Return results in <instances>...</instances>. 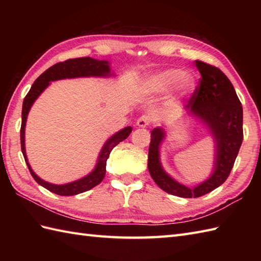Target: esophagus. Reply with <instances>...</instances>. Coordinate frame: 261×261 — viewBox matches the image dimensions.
Masks as SVG:
<instances>
[{
  "instance_id": "34e87169",
  "label": "esophagus",
  "mask_w": 261,
  "mask_h": 261,
  "mask_svg": "<svg viewBox=\"0 0 261 261\" xmlns=\"http://www.w3.org/2000/svg\"><path fill=\"white\" fill-rule=\"evenodd\" d=\"M150 123V118L148 115H141L139 119L137 120V125L139 127H146Z\"/></svg>"
}]
</instances>
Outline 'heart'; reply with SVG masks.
Returning a JSON list of instances; mask_svg holds the SVG:
<instances>
[{"instance_id":"1","label":"heart","mask_w":261,"mask_h":261,"mask_svg":"<svg viewBox=\"0 0 261 261\" xmlns=\"http://www.w3.org/2000/svg\"><path fill=\"white\" fill-rule=\"evenodd\" d=\"M173 87L179 96H186L195 87V79L181 69L169 68L148 75L140 82V92L150 97L162 95Z\"/></svg>"}]
</instances>
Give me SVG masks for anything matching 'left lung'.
Segmentation results:
<instances>
[{"instance_id": "8db88e82", "label": "left lung", "mask_w": 261, "mask_h": 261, "mask_svg": "<svg viewBox=\"0 0 261 261\" xmlns=\"http://www.w3.org/2000/svg\"><path fill=\"white\" fill-rule=\"evenodd\" d=\"M202 79L190 102L184 108L187 115L203 122L214 140V162L207 179L194 187L175 180L163 168L160 146L166 140V125L151 131L148 169L154 182L171 195L199 197L221 186L228 178L243 140V111L239 97L230 80L219 68L196 60Z\"/></svg>"}]
</instances>
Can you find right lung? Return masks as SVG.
<instances>
[{"label": "right lung", "instance_id": "add662e5", "mask_svg": "<svg viewBox=\"0 0 261 261\" xmlns=\"http://www.w3.org/2000/svg\"><path fill=\"white\" fill-rule=\"evenodd\" d=\"M114 76V74L111 71L110 63L108 60H98L91 57H83V58H75V59H68L66 62L58 63L56 65L51 66L48 68L45 73H42L40 76L33 83L29 93L23 99V104H22V123H21V150L23 153V157L25 163L28 165L30 173L33 178L38 182L39 185L47 188L57 195L62 196H71L77 195V194L84 193L86 191H90L91 188L95 187L101 182L105 176V171H107V160L110 157V153L112 149L119 145L121 141L125 140L129 135L131 134L132 127L125 126L123 129L116 132L115 135L111 136L109 139L105 141L103 145L101 152L98 154L97 162L95 167L91 171L90 174L82 177V178L67 182V184H51L46 180L41 179L35 171L32 170L31 166L28 162V157L25 153V123L27 118L29 114V111L36 99L40 96V94L46 90L51 82L59 81V80H66V79H77V77H111Z\"/></svg>", "mask_w": 261, "mask_h": 261}]
</instances>
